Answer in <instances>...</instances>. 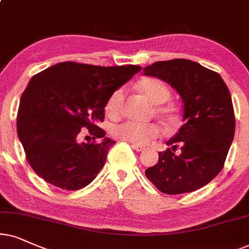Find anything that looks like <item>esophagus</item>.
I'll use <instances>...</instances> for the list:
<instances>
[{"label":"esophagus","mask_w":249,"mask_h":249,"mask_svg":"<svg viewBox=\"0 0 249 249\" xmlns=\"http://www.w3.org/2000/svg\"><path fill=\"white\" fill-rule=\"evenodd\" d=\"M132 148H133L134 150H137V152H142V150H144V147L142 146H139V144H132Z\"/></svg>","instance_id":"1"}]
</instances>
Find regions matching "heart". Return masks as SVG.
Returning a JSON list of instances; mask_svg holds the SVG:
<instances>
[{
    "mask_svg": "<svg viewBox=\"0 0 249 249\" xmlns=\"http://www.w3.org/2000/svg\"><path fill=\"white\" fill-rule=\"evenodd\" d=\"M138 87L153 105H162L168 101L170 97L168 86L157 78H144L138 84ZM124 96V88H118L110 95L106 106L107 112L110 116H117L121 112ZM156 112L161 117L170 122L175 121L177 117L176 108L170 105L159 106L156 108ZM160 132L161 130H160L159 125L154 124V123L141 124V123L135 122H125L115 128L116 137L121 138L122 140L127 141V142L139 144V146H144L150 140L155 139L156 137H159Z\"/></svg>",
    "mask_w": 249,
    "mask_h": 249,
    "instance_id": "obj_1",
    "label": "heart"
}]
</instances>
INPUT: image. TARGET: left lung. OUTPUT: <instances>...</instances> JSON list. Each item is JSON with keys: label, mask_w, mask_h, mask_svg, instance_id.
I'll list each match as a JSON object with an SVG mask.
<instances>
[{"label": "left lung", "mask_w": 249, "mask_h": 249, "mask_svg": "<svg viewBox=\"0 0 249 249\" xmlns=\"http://www.w3.org/2000/svg\"><path fill=\"white\" fill-rule=\"evenodd\" d=\"M143 74L170 84L184 108V124L166 141L171 148L160 152L159 162L144 175L165 194L199 190L221 172L233 141L235 121L229 88L217 72L184 58L156 62L143 68Z\"/></svg>", "instance_id": "left-lung-1"}]
</instances>
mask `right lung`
I'll list each match as a JSON object with an SVG mask.
<instances>
[{
    "label": "right lung",
    "instance_id": "1",
    "mask_svg": "<svg viewBox=\"0 0 249 249\" xmlns=\"http://www.w3.org/2000/svg\"><path fill=\"white\" fill-rule=\"evenodd\" d=\"M141 70L139 65L97 67L63 62L31 78L20 97L17 133L27 162L56 187L80 190L105 165L116 141L97 126L110 95ZM86 126L97 143H80Z\"/></svg>",
    "mask_w": 249,
    "mask_h": 249
}]
</instances>
